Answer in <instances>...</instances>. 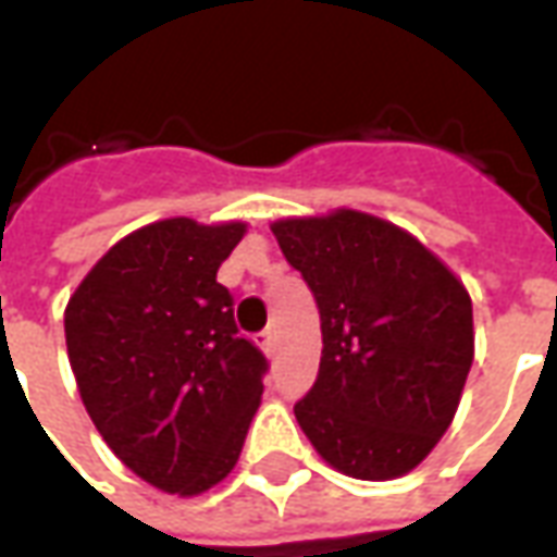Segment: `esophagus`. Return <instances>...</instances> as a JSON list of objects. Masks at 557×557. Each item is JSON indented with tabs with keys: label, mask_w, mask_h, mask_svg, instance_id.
Instances as JSON below:
<instances>
[{
	"label": "esophagus",
	"mask_w": 557,
	"mask_h": 557,
	"mask_svg": "<svg viewBox=\"0 0 557 557\" xmlns=\"http://www.w3.org/2000/svg\"><path fill=\"white\" fill-rule=\"evenodd\" d=\"M259 349L265 351V355H274V349H277V337H274V331L259 334Z\"/></svg>",
	"instance_id": "esophagus-1"
}]
</instances>
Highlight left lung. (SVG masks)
<instances>
[{"instance_id":"left-lung-1","label":"left lung","mask_w":557,"mask_h":557,"mask_svg":"<svg viewBox=\"0 0 557 557\" xmlns=\"http://www.w3.org/2000/svg\"><path fill=\"white\" fill-rule=\"evenodd\" d=\"M271 232L322 322L298 426L346 478L409 474L459 409L474 361L471 295L411 232L358 208L280 218Z\"/></svg>"}]
</instances>
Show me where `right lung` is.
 <instances>
[{
  "instance_id": "right-lung-1",
  "label": "right lung",
  "mask_w": 557,
  "mask_h": 557,
  "mask_svg": "<svg viewBox=\"0 0 557 557\" xmlns=\"http://www.w3.org/2000/svg\"><path fill=\"white\" fill-rule=\"evenodd\" d=\"M244 232V220H154L115 242L65 307L91 423L137 478L182 498L230 474L262 403L265 358L218 283Z\"/></svg>"
}]
</instances>
